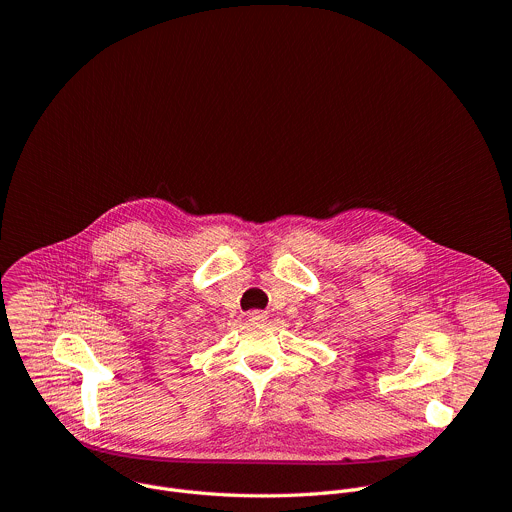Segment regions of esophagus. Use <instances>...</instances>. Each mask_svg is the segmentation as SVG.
I'll return each mask as SVG.
<instances>
[{
  "label": "esophagus",
  "mask_w": 512,
  "mask_h": 512,
  "mask_svg": "<svg viewBox=\"0 0 512 512\" xmlns=\"http://www.w3.org/2000/svg\"><path fill=\"white\" fill-rule=\"evenodd\" d=\"M247 319H249L251 323H261V321H265V319H267V315H265V313H261V311H251V313L247 315Z\"/></svg>",
  "instance_id": "esophagus-1"
}]
</instances>
